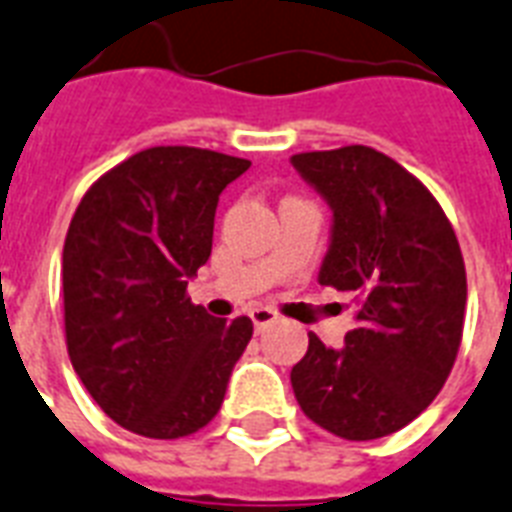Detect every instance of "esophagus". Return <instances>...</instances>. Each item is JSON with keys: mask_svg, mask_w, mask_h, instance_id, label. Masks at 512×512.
Listing matches in <instances>:
<instances>
[{"mask_svg": "<svg viewBox=\"0 0 512 512\" xmlns=\"http://www.w3.org/2000/svg\"><path fill=\"white\" fill-rule=\"evenodd\" d=\"M251 320H253V326H256V331H264L267 326L277 323L280 315H277V310H269V307H253Z\"/></svg>", "mask_w": 512, "mask_h": 512, "instance_id": "esophagus-1", "label": "esophagus"}]
</instances>
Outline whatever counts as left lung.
I'll return each mask as SVG.
<instances>
[{"mask_svg": "<svg viewBox=\"0 0 512 512\" xmlns=\"http://www.w3.org/2000/svg\"><path fill=\"white\" fill-rule=\"evenodd\" d=\"M291 162L334 208L320 283L358 304L342 350L310 334L293 395L328 433L374 441L414 422L449 379L465 328L462 248L441 202L387 154L352 144Z\"/></svg>", "mask_w": 512, "mask_h": 512, "instance_id": "8db88e82", "label": "left lung"}]
</instances>
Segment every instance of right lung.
Listing matches in <instances>:
<instances>
[{
    "mask_svg": "<svg viewBox=\"0 0 512 512\" xmlns=\"http://www.w3.org/2000/svg\"><path fill=\"white\" fill-rule=\"evenodd\" d=\"M243 157L152 146L85 192L63 243V328L71 366L106 417L173 441L219 414L251 318L216 320L186 283L208 261L224 186Z\"/></svg>",
    "mask_w": 512,
    "mask_h": 512,
    "instance_id": "obj_1",
    "label": "right lung"
}]
</instances>
